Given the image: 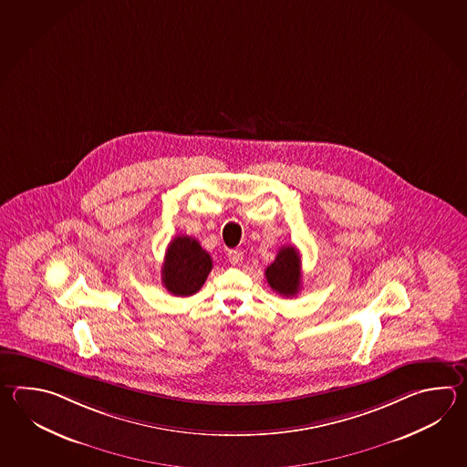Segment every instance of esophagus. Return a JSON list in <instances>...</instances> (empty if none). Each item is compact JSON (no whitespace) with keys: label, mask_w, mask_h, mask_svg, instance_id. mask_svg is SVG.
Wrapping results in <instances>:
<instances>
[{"label":"esophagus","mask_w":467,"mask_h":467,"mask_svg":"<svg viewBox=\"0 0 467 467\" xmlns=\"http://www.w3.org/2000/svg\"><path fill=\"white\" fill-rule=\"evenodd\" d=\"M228 259L233 266H241V263H243V253L238 251V249H231V251H228Z\"/></svg>","instance_id":"34e87169"}]
</instances>
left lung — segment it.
<instances>
[{"label": "left lung", "instance_id": "left-lung-1", "mask_svg": "<svg viewBox=\"0 0 467 467\" xmlns=\"http://www.w3.org/2000/svg\"><path fill=\"white\" fill-rule=\"evenodd\" d=\"M266 279L277 295L291 297L301 289V259L295 246H283L266 267Z\"/></svg>", "mask_w": 467, "mask_h": 467}]
</instances>
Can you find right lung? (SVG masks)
<instances>
[{
	"label": "right lung",
	"instance_id": "1",
	"mask_svg": "<svg viewBox=\"0 0 467 467\" xmlns=\"http://www.w3.org/2000/svg\"><path fill=\"white\" fill-rule=\"evenodd\" d=\"M213 269L210 253L190 236H176L166 249L161 279L174 296L198 293Z\"/></svg>",
	"mask_w": 467,
	"mask_h": 467
}]
</instances>
